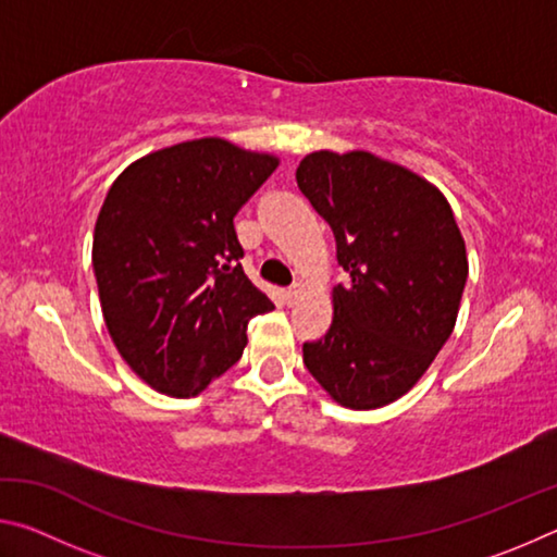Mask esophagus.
<instances>
[{
  "label": "esophagus",
  "mask_w": 557,
  "mask_h": 557,
  "mask_svg": "<svg viewBox=\"0 0 557 557\" xmlns=\"http://www.w3.org/2000/svg\"><path fill=\"white\" fill-rule=\"evenodd\" d=\"M297 299H299V287H289V289H285V301H287L289 307L295 305Z\"/></svg>",
  "instance_id": "obj_1"
}]
</instances>
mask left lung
Instances as JSON below:
<instances>
[{
  "label": "left lung",
  "instance_id": "obj_1",
  "mask_svg": "<svg viewBox=\"0 0 557 557\" xmlns=\"http://www.w3.org/2000/svg\"><path fill=\"white\" fill-rule=\"evenodd\" d=\"M297 186L329 223L348 272L305 366L336 403L373 410L408 393L457 322L467 250L445 196L369 152H314Z\"/></svg>",
  "mask_w": 557,
  "mask_h": 557
}]
</instances>
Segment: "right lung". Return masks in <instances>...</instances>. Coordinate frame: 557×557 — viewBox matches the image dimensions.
Wrapping results in <instances>:
<instances>
[{
  "label": "right lung",
  "mask_w": 557,
  "mask_h": 557,
  "mask_svg": "<svg viewBox=\"0 0 557 557\" xmlns=\"http://www.w3.org/2000/svg\"><path fill=\"white\" fill-rule=\"evenodd\" d=\"M277 159L206 137L147 154L110 186L92 235L102 317L152 388L201 393L243 356L272 301L245 277L235 213Z\"/></svg>",
  "instance_id": "obj_1"
}]
</instances>
